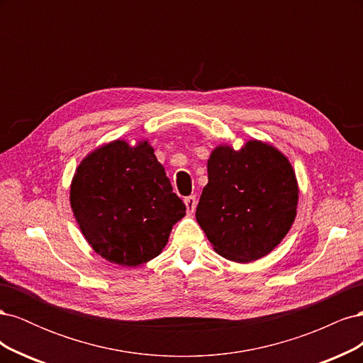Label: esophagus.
Listing matches in <instances>:
<instances>
[{
    "instance_id": "34e87169",
    "label": "esophagus",
    "mask_w": 363,
    "mask_h": 363,
    "mask_svg": "<svg viewBox=\"0 0 363 363\" xmlns=\"http://www.w3.org/2000/svg\"><path fill=\"white\" fill-rule=\"evenodd\" d=\"M184 204H186V208H188V213L192 215L195 212V207H196L195 195H191V196H188V199H184Z\"/></svg>"
}]
</instances>
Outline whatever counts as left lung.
I'll return each mask as SVG.
<instances>
[{
    "mask_svg": "<svg viewBox=\"0 0 363 363\" xmlns=\"http://www.w3.org/2000/svg\"><path fill=\"white\" fill-rule=\"evenodd\" d=\"M207 177L195 218L219 256L248 263L281 242L298 204L295 171L283 152L256 139L239 151L219 145Z\"/></svg>",
    "mask_w": 363,
    "mask_h": 363,
    "instance_id": "1",
    "label": "left lung"
}]
</instances>
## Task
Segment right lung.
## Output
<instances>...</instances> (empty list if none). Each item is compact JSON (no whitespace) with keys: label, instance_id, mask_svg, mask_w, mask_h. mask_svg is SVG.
I'll use <instances>...</instances> for the list:
<instances>
[{"label":"right lung","instance_id":"add662e5","mask_svg":"<svg viewBox=\"0 0 363 363\" xmlns=\"http://www.w3.org/2000/svg\"><path fill=\"white\" fill-rule=\"evenodd\" d=\"M69 201L84 239L103 259L139 267L159 256L186 206L148 140H113L77 168Z\"/></svg>","mask_w":363,"mask_h":363}]
</instances>
